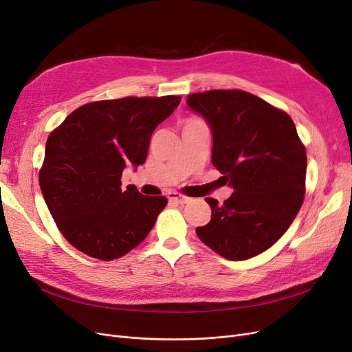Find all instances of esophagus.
Returning <instances> with one entry per match:
<instances>
[{
	"label": "esophagus",
	"mask_w": 352,
	"mask_h": 352,
	"mask_svg": "<svg viewBox=\"0 0 352 352\" xmlns=\"http://www.w3.org/2000/svg\"><path fill=\"white\" fill-rule=\"evenodd\" d=\"M167 198H168V201L176 202V204H188V202L190 201V198H188L182 194H179V192H168Z\"/></svg>",
	"instance_id": "esophagus-1"
}]
</instances>
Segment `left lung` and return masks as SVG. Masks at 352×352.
<instances>
[{"mask_svg": "<svg viewBox=\"0 0 352 352\" xmlns=\"http://www.w3.org/2000/svg\"><path fill=\"white\" fill-rule=\"evenodd\" d=\"M188 107L212 133L211 163L233 188L198 238L221 257L248 260L269 250L292 225L305 194L307 154L292 119L238 89L190 94Z\"/></svg>", "mask_w": 352, "mask_h": 352, "instance_id": "left-lung-1", "label": "left lung"}]
</instances>
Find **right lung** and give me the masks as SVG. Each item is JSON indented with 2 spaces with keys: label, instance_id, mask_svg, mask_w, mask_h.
I'll return each instance as SVG.
<instances>
[{
  "label": "right lung",
  "instance_id": "add662e5",
  "mask_svg": "<svg viewBox=\"0 0 352 352\" xmlns=\"http://www.w3.org/2000/svg\"><path fill=\"white\" fill-rule=\"evenodd\" d=\"M180 97H126L82 105L48 136L39 186L58 230L89 257L111 261L138 247L166 197L122 189L126 164L145 163L155 127Z\"/></svg>",
  "mask_w": 352,
  "mask_h": 352
}]
</instances>
